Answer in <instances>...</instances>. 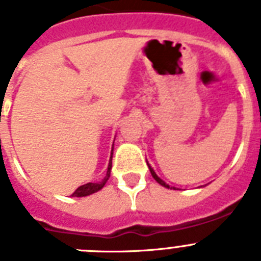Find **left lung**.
Segmentation results:
<instances>
[{
	"mask_svg": "<svg viewBox=\"0 0 261 261\" xmlns=\"http://www.w3.org/2000/svg\"><path fill=\"white\" fill-rule=\"evenodd\" d=\"M147 166H149V168H150V172H151V175H153V177H154V179H155L156 181H158L159 184H161V186L166 187V188H171V190H177L176 187H172V186H170V184H167V183H166V181L163 180V179H161V177H159L158 175H156V172L154 171V168L151 167V166L149 165V163H147ZM205 186H206V184H205ZM200 187H204V186H200Z\"/></svg>",
	"mask_w": 261,
	"mask_h": 261,
	"instance_id": "obj_1",
	"label": "left lung"
}]
</instances>
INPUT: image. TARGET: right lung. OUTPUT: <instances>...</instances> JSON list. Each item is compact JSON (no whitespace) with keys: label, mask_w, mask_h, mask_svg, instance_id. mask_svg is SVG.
<instances>
[{"label":"right lung","mask_w":261,"mask_h":261,"mask_svg":"<svg viewBox=\"0 0 261 261\" xmlns=\"http://www.w3.org/2000/svg\"><path fill=\"white\" fill-rule=\"evenodd\" d=\"M112 154H114V144H112V149H111V155H110V161H108V166L106 168V171L103 172V175L99 179L93 181H87V183L82 184L74 191V192L71 193V197H84V196H89L93 195V193L98 192L99 190H102L105 184L107 183L108 177L111 175V168H112Z\"/></svg>","instance_id":"obj_1"}]
</instances>
